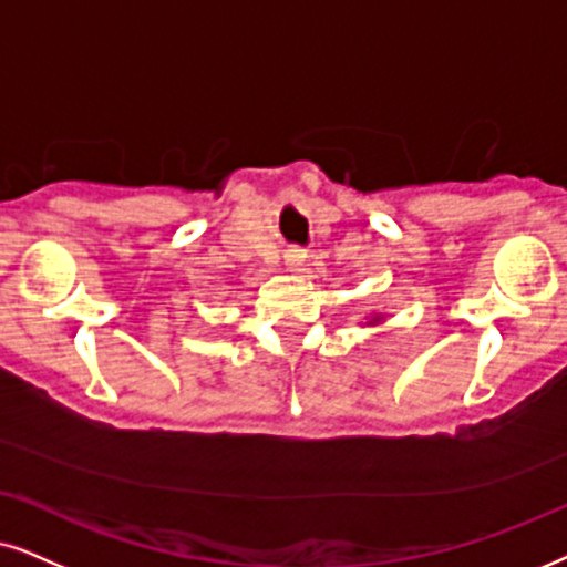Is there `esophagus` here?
<instances>
[{"mask_svg":"<svg viewBox=\"0 0 567 567\" xmlns=\"http://www.w3.org/2000/svg\"><path fill=\"white\" fill-rule=\"evenodd\" d=\"M303 264H306L303 250H288V254H285V267H288L290 271H300Z\"/></svg>","mask_w":567,"mask_h":567,"instance_id":"34e87169","label":"esophagus"}]
</instances>
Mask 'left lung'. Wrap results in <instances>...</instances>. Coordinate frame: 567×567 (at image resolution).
<instances>
[{
    "instance_id": "left-lung-1",
    "label": "left lung",
    "mask_w": 567,
    "mask_h": 567,
    "mask_svg": "<svg viewBox=\"0 0 567 567\" xmlns=\"http://www.w3.org/2000/svg\"><path fill=\"white\" fill-rule=\"evenodd\" d=\"M382 321H384V313H371V317L367 319V324L377 327V324H382Z\"/></svg>"
}]
</instances>
